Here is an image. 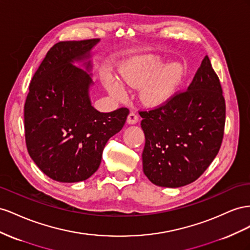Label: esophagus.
Masks as SVG:
<instances>
[{"mask_svg": "<svg viewBox=\"0 0 250 250\" xmlns=\"http://www.w3.org/2000/svg\"><path fill=\"white\" fill-rule=\"evenodd\" d=\"M138 120H139L138 114H137V113H135V112H131V113L129 114V116H127V119H126L127 124H130V125L137 124V123H138Z\"/></svg>", "mask_w": 250, "mask_h": 250, "instance_id": "obj_1", "label": "esophagus"}]
</instances>
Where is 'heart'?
<instances>
[{"label": "heart", "instance_id": "1", "mask_svg": "<svg viewBox=\"0 0 250 250\" xmlns=\"http://www.w3.org/2000/svg\"><path fill=\"white\" fill-rule=\"evenodd\" d=\"M160 62L155 59H149L144 62H136L125 68L121 72V78L125 84L137 88L144 84L155 71L159 68ZM183 75V70L180 65H170L166 67L149 82L142 90V98L147 104H156L165 102L173 93V91L180 83ZM110 93L120 97L124 94V89L118 83L112 82L106 84Z\"/></svg>", "mask_w": 250, "mask_h": 250}]
</instances>
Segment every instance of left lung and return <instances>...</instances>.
Wrapping results in <instances>:
<instances>
[{"instance_id": "8db88e82", "label": "left lung", "mask_w": 250, "mask_h": 250, "mask_svg": "<svg viewBox=\"0 0 250 250\" xmlns=\"http://www.w3.org/2000/svg\"><path fill=\"white\" fill-rule=\"evenodd\" d=\"M225 99L206 55L187 90L139 112L146 135L144 173L158 187L180 188L197 180L222 145Z\"/></svg>"}]
</instances>
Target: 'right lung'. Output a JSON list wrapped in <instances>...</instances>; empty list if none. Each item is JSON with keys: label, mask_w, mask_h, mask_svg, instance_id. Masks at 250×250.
Listing matches in <instances>:
<instances>
[{"label": "right lung", "mask_w": 250, "mask_h": 250, "mask_svg": "<svg viewBox=\"0 0 250 250\" xmlns=\"http://www.w3.org/2000/svg\"><path fill=\"white\" fill-rule=\"evenodd\" d=\"M98 41L55 44L30 82L24 105L26 146L35 165L55 181L78 182L93 175L106 141L129 115L124 106L108 113L94 109L90 75L71 63L87 59Z\"/></svg>", "instance_id": "right-lung-1"}]
</instances>
